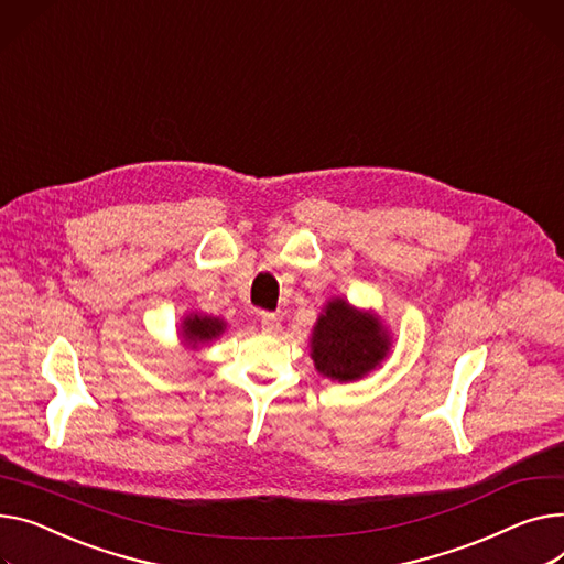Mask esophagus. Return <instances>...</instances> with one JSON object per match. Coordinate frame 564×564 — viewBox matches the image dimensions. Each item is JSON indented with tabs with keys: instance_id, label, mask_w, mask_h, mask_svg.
Returning <instances> with one entry per match:
<instances>
[{
	"instance_id": "1",
	"label": "esophagus",
	"mask_w": 564,
	"mask_h": 564,
	"mask_svg": "<svg viewBox=\"0 0 564 564\" xmlns=\"http://www.w3.org/2000/svg\"><path fill=\"white\" fill-rule=\"evenodd\" d=\"M260 328L265 333H276L279 330V315L260 313Z\"/></svg>"
}]
</instances>
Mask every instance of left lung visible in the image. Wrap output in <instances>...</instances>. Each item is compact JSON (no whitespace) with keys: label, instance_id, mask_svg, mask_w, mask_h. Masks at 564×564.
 <instances>
[{"label":"left lung","instance_id":"obj_1","mask_svg":"<svg viewBox=\"0 0 564 564\" xmlns=\"http://www.w3.org/2000/svg\"><path fill=\"white\" fill-rule=\"evenodd\" d=\"M390 347V333L381 319L371 311L354 308L340 296L324 306L311 337L317 371L340 383L367 377L386 360Z\"/></svg>","mask_w":564,"mask_h":564}]
</instances>
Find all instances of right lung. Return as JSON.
Wrapping results in <instances>:
<instances>
[{
    "label": "right lung",
    "mask_w": 564,
    "mask_h": 564,
    "mask_svg": "<svg viewBox=\"0 0 564 564\" xmlns=\"http://www.w3.org/2000/svg\"><path fill=\"white\" fill-rule=\"evenodd\" d=\"M224 328H227V324H224L219 317L191 313L181 324V335H183V343L187 347L197 349L199 345H206V343L215 340V337H219L224 333Z\"/></svg>",
    "instance_id": "1"
}]
</instances>
